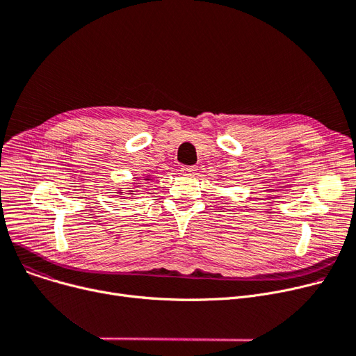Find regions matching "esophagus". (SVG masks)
Here are the masks:
<instances>
[{"label": "esophagus", "mask_w": 356, "mask_h": 356, "mask_svg": "<svg viewBox=\"0 0 356 356\" xmlns=\"http://www.w3.org/2000/svg\"><path fill=\"white\" fill-rule=\"evenodd\" d=\"M180 172H181V175H184V176H195L196 172H197V168H196V167H183Z\"/></svg>", "instance_id": "34e87169"}]
</instances>
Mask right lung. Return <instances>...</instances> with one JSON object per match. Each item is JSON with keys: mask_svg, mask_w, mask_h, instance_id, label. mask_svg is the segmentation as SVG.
Wrapping results in <instances>:
<instances>
[{"mask_svg": "<svg viewBox=\"0 0 356 356\" xmlns=\"http://www.w3.org/2000/svg\"><path fill=\"white\" fill-rule=\"evenodd\" d=\"M129 192H131V191H129ZM120 193H122V192H120Z\"/></svg>", "mask_w": 356, "mask_h": 356, "instance_id": "1", "label": "right lung"}]
</instances>
